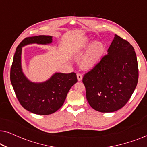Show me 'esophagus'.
<instances>
[{"mask_svg":"<svg viewBox=\"0 0 147 147\" xmlns=\"http://www.w3.org/2000/svg\"><path fill=\"white\" fill-rule=\"evenodd\" d=\"M77 78H78V81H81L82 80V75L81 74H77Z\"/></svg>","mask_w":147,"mask_h":147,"instance_id":"esophagus-1","label":"esophagus"}]
</instances>
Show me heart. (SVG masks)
Masks as SVG:
<instances>
[{
    "mask_svg": "<svg viewBox=\"0 0 147 147\" xmlns=\"http://www.w3.org/2000/svg\"><path fill=\"white\" fill-rule=\"evenodd\" d=\"M91 43L88 38H85L81 43L80 47L86 48ZM104 51V44L100 41H95L88 47L86 53L80 61V65L84 69L93 68L99 61Z\"/></svg>",
    "mask_w": 147,
    "mask_h": 147,
    "instance_id": "1",
    "label": "heart"
}]
</instances>
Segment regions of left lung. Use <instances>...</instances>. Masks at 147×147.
<instances>
[{
    "label": "left lung",
    "instance_id": "1",
    "mask_svg": "<svg viewBox=\"0 0 147 147\" xmlns=\"http://www.w3.org/2000/svg\"><path fill=\"white\" fill-rule=\"evenodd\" d=\"M138 68L131 44L115 35L108 54L84 74L86 98L92 108L112 112L127 103L138 83Z\"/></svg>",
    "mask_w": 147,
    "mask_h": 147
}]
</instances>
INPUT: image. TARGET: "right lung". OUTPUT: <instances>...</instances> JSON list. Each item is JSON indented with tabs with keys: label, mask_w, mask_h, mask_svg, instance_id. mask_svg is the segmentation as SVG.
Segmentation results:
<instances>
[{
	"label": "right lung",
	"mask_w": 147,
	"mask_h": 147,
	"mask_svg": "<svg viewBox=\"0 0 147 147\" xmlns=\"http://www.w3.org/2000/svg\"><path fill=\"white\" fill-rule=\"evenodd\" d=\"M52 37L39 35L25 38L16 49L11 68V82L18 100L28 111L39 115L53 114L61 107L67 94L78 82L74 72L55 73L42 83L31 82L24 75L21 67L22 47L28 44L51 43Z\"/></svg>",
	"instance_id": "obj_1"
}]
</instances>
